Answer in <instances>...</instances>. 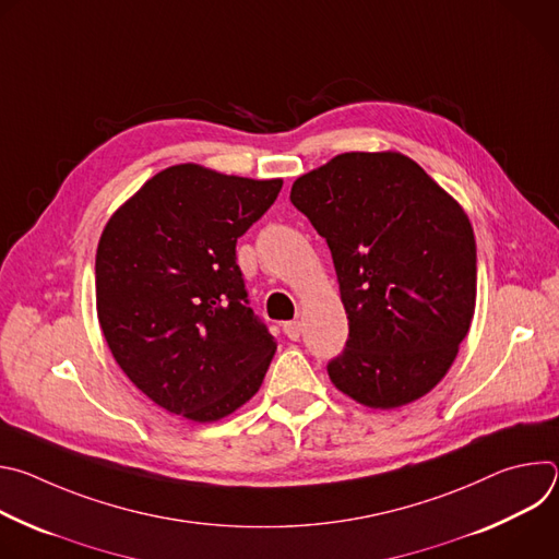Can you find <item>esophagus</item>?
<instances>
[{
  "mask_svg": "<svg viewBox=\"0 0 559 559\" xmlns=\"http://www.w3.org/2000/svg\"><path fill=\"white\" fill-rule=\"evenodd\" d=\"M283 332L289 341H298L302 334V325H300V321H287V323H283Z\"/></svg>",
  "mask_w": 559,
  "mask_h": 559,
  "instance_id": "34e87169",
  "label": "esophagus"
}]
</instances>
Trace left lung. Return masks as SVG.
<instances>
[{
	"mask_svg": "<svg viewBox=\"0 0 559 559\" xmlns=\"http://www.w3.org/2000/svg\"><path fill=\"white\" fill-rule=\"evenodd\" d=\"M289 201L332 252L349 338L336 389L371 409L418 401L449 371L475 309L464 210L401 152H345L298 177Z\"/></svg>",
	"mask_w": 559,
	"mask_h": 559,
	"instance_id": "1",
	"label": "left lung"
}]
</instances>
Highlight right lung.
I'll list each match as a JSON object with an SVG mask.
<instances>
[{
    "instance_id": "right-lung-1",
    "label": "right lung",
    "mask_w": 559,
    "mask_h": 559,
    "mask_svg": "<svg viewBox=\"0 0 559 559\" xmlns=\"http://www.w3.org/2000/svg\"><path fill=\"white\" fill-rule=\"evenodd\" d=\"M281 188L181 164L108 221L95 261L99 325L123 373L166 412L214 423L259 391L276 341L250 307L236 241Z\"/></svg>"
}]
</instances>
